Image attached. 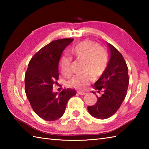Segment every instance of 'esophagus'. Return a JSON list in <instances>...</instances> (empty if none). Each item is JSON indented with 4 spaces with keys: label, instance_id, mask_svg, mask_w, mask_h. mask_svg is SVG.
Segmentation results:
<instances>
[{
    "label": "esophagus",
    "instance_id": "obj_1",
    "mask_svg": "<svg viewBox=\"0 0 149 149\" xmlns=\"http://www.w3.org/2000/svg\"><path fill=\"white\" fill-rule=\"evenodd\" d=\"M77 93H78V94L81 95H84L86 93V92H84V91H77Z\"/></svg>",
    "mask_w": 149,
    "mask_h": 149
}]
</instances>
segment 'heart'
<instances>
[{
  "instance_id": "b5f03b06",
  "label": "heart",
  "mask_w": 149,
  "mask_h": 149,
  "mask_svg": "<svg viewBox=\"0 0 149 149\" xmlns=\"http://www.w3.org/2000/svg\"><path fill=\"white\" fill-rule=\"evenodd\" d=\"M70 52L77 58L84 61V71H89L83 74L73 76L68 81L70 87L78 90H84L92 82L94 77L102 75L106 71L109 63L108 54L104 49L90 40H84L72 47ZM72 59L63 56L59 63V70L63 76H69L72 73Z\"/></svg>"
}]
</instances>
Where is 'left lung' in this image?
Wrapping results in <instances>:
<instances>
[{
    "mask_svg": "<svg viewBox=\"0 0 149 149\" xmlns=\"http://www.w3.org/2000/svg\"><path fill=\"white\" fill-rule=\"evenodd\" d=\"M110 59L106 71L95 83L93 88L102 95L98 97L95 104L88 106L90 114L95 118L106 119L113 116L124 100L129 78L127 64L118 50L108 43ZM95 94V92L92 91Z\"/></svg>",
    "mask_w": 149,
    "mask_h": 149,
    "instance_id": "obj_1",
    "label": "left lung"
}]
</instances>
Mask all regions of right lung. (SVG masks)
I'll return each instance as SVG.
<instances>
[{"instance_id":"add662e5","label":"right lung","mask_w":149,"mask_h":149,"mask_svg":"<svg viewBox=\"0 0 149 149\" xmlns=\"http://www.w3.org/2000/svg\"><path fill=\"white\" fill-rule=\"evenodd\" d=\"M73 38L52 41L34 55L25 75V91L33 111L46 121L61 118L68 100L75 91L64 89L58 94L52 91L58 84V65L62 52Z\"/></svg>"}]
</instances>
